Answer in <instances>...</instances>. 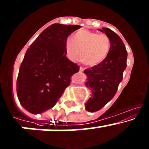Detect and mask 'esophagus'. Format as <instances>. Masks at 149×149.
Here are the masks:
<instances>
[{"mask_svg": "<svg viewBox=\"0 0 149 149\" xmlns=\"http://www.w3.org/2000/svg\"><path fill=\"white\" fill-rule=\"evenodd\" d=\"M84 70H85V68H83V67H80V68H79V70H80V71H81V72H83V71H84Z\"/></svg>", "mask_w": 149, "mask_h": 149, "instance_id": "esophagus-1", "label": "esophagus"}]
</instances>
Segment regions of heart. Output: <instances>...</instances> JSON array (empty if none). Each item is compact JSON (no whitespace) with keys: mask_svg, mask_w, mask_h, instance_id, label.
Here are the masks:
<instances>
[{"mask_svg":"<svg viewBox=\"0 0 149 149\" xmlns=\"http://www.w3.org/2000/svg\"><path fill=\"white\" fill-rule=\"evenodd\" d=\"M111 47L109 37L88 30H81L65 41L66 55L72 61L81 59L88 65H98L107 56Z\"/></svg>","mask_w":149,"mask_h":149,"instance_id":"1","label":"heart"}]
</instances>
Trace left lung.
Here are the masks:
<instances>
[{"mask_svg": "<svg viewBox=\"0 0 149 149\" xmlns=\"http://www.w3.org/2000/svg\"><path fill=\"white\" fill-rule=\"evenodd\" d=\"M99 31L109 37L111 47L101 63L84 70L88 77L85 84L92 91V97L85 104L89 112L98 111L113 98L126 68L127 51L120 38L107 28Z\"/></svg>", "mask_w": 149, "mask_h": 149, "instance_id": "obj_1", "label": "left lung"}]
</instances>
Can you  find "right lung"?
Instances as JSON below:
<instances>
[{"instance_id":"right-lung-1","label":"right lung","mask_w":149,"mask_h":149,"mask_svg":"<svg viewBox=\"0 0 149 149\" xmlns=\"http://www.w3.org/2000/svg\"><path fill=\"white\" fill-rule=\"evenodd\" d=\"M81 28L54 23L48 26L26 51L17 78V95L31 113L46 111L56 105L79 66L66 57L68 36Z\"/></svg>"}]
</instances>
